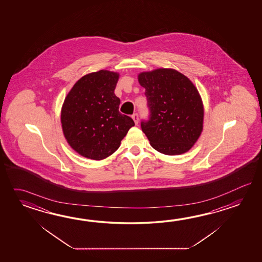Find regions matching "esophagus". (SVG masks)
Masks as SVG:
<instances>
[{
	"label": "esophagus",
	"instance_id": "1",
	"mask_svg": "<svg viewBox=\"0 0 262 262\" xmlns=\"http://www.w3.org/2000/svg\"><path fill=\"white\" fill-rule=\"evenodd\" d=\"M132 118H133L134 122L136 124H138L139 123V114L138 113H135L132 115Z\"/></svg>",
	"mask_w": 262,
	"mask_h": 262
}]
</instances>
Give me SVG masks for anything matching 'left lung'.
<instances>
[{"mask_svg":"<svg viewBox=\"0 0 262 262\" xmlns=\"http://www.w3.org/2000/svg\"><path fill=\"white\" fill-rule=\"evenodd\" d=\"M139 82L150 112L140 124L151 147L167 156L189 150L201 136L204 114L194 84L182 73L166 68L140 73Z\"/></svg>","mask_w":262,"mask_h":262,"instance_id":"left-lung-1","label":"left lung"}]
</instances>
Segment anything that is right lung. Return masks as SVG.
Returning <instances> with one entry per match:
<instances>
[{
  "label": "right lung",
  "mask_w": 262,
  "mask_h": 262,
  "mask_svg": "<svg viewBox=\"0 0 262 262\" xmlns=\"http://www.w3.org/2000/svg\"><path fill=\"white\" fill-rule=\"evenodd\" d=\"M119 75L107 70L91 73L78 80L61 108L62 131L67 142L80 156L101 160L118 150L135 125L119 112L114 94Z\"/></svg>",
  "instance_id": "1"
}]
</instances>
